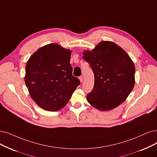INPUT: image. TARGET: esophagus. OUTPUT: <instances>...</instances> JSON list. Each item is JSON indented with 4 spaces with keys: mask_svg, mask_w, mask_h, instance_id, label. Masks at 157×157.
Segmentation results:
<instances>
[{
    "mask_svg": "<svg viewBox=\"0 0 157 157\" xmlns=\"http://www.w3.org/2000/svg\"><path fill=\"white\" fill-rule=\"evenodd\" d=\"M79 80H80V82H83V78L82 75V76H79Z\"/></svg>",
    "mask_w": 157,
    "mask_h": 157,
    "instance_id": "esophagus-1",
    "label": "esophagus"
}]
</instances>
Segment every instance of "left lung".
<instances>
[{"mask_svg": "<svg viewBox=\"0 0 157 157\" xmlns=\"http://www.w3.org/2000/svg\"><path fill=\"white\" fill-rule=\"evenodd\" d=\"M83 54L94 75L93 89L86 96L88 102L100 111L118 107L135 85V67L130 57L111 41H102Z\"/></svg>", "mask_w": 157, "mask_h": 157, "instance_id": "obj_1", "label": "left lung"}]
</instances>
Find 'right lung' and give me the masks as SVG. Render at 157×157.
Returning <instances> with one entry per match:
<instances>
[{
	"label": "right lung",
	"mask_w": 157,
	"mask_h": 157,
	"mask_svg": "<svg viewBox=\"0 0 157 157\" xmlns=\"http://www.w3.org/2000/svg\"><path fill=\"white\" fill-rule=\"evenodd\" d=\"M71 55L69 50L50 44L37 50L26 63L25 80L29 93L46 111L63 108L80 84L72 75Z\"/></svg>",
	"instance_id": "1"
}]
</instances>
